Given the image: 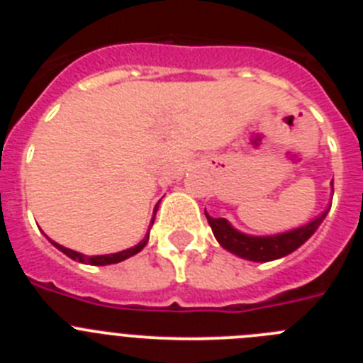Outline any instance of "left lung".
Instances as JSON below:
<instances>
[{
  "instance_id": "left-lung-1",
  "label": "left lung",
  "mask_w": 363,
  "mask_h": 363,
  "mask_svg": "<svg viewBox=\"0 0 363 363\" xmlns=\"http://www.w3.org/2000/svg\"><path fill=\"white\" fill-rule=\"evenodd\" d=\"M329 209H331V207H327L322 214H318L316 218L307 221L306 225L285 230V233L267 234V236H255V234L242 233V230L234 229L229 223V220H225V218L209 216L207 211H205V216H207V221H209L211 229H213L214 238L218 240V243H220L225 251L233 252V255L240 256V258L243 259H249V262H259V264H264V262H272V259L284 258V256L296 251L298 247L303 245V243L316 233L320 223L325 220Z\"/></svg>"
}]
</instances>
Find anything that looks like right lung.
Listing matches in <instances>:
<instances>
[{
  "label": "right lung",
  "instance_id": "1",
  "mask_svg": "<svg viewBox=\"0 0 363 363\" xmlns=\"http://www.w3.org/2000/svg\"><path fill=\"white\" fill-rule=\"evenodd\" d=\"M158 207V205H156ZM156 207H154V214H152V220H150V225H149V230H147L145 238L142 240V242L138 243V245L130 247V249H125V251H120V252H112V255H96V256H86V255H82V252L78 251H72V249H67V247L60 245V243H56L54 240H50L49 236V242L52 243L54 247H56L57 251H62L63 255H67L69 258L76 259V262H79V264H89V265H112V264H120V262H123V259L130 258V256L138 255V252L142 251L143 247L147 245V242H149V233H150V227H152L154 223V216H156Z\"/></svg>",
  "mask_w": 363,
  "mask_h": 363
}]
</instances>
